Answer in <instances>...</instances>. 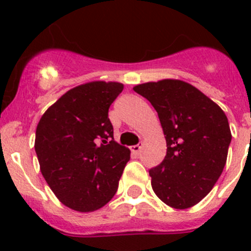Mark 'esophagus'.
<instances>
[{
    "instance_id": "34e87169",
    "label": "esophagus",
    "mask_w": 251,
    "mask_h": 251,
    "mask_svg": "<svg viewBox=\"0 0 251 251\" xmlns=\"http://www.w3.org/2000/svg\"><path fill=\"white\" fill-rule=\"evenodd\" d=\"M142 148H143V142H140V143L136 144V146L131 147V151H132L133 154H136V155H138Z\"/></svg>"
}]
</instances>
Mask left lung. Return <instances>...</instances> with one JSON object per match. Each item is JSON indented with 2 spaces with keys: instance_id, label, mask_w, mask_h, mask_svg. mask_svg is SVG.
<instances>
[{
  "instance_id": "1",
  "label": "left lung",
  "mask_w": 251,
  "mask_h": 251,
  "mask_svg": "<svg viewBox=\"0 0 251 251\" xmlns=\"http://www.w3.org/2000/svg\"><path fill=\"white\" fill-rule=\"evenodd\" d=\"M133 91L156 110L166 155L149 170L151 188L174 209L198 204L224 171L232 140L225 111L191 83L175 78L141 83Z\"/></svg>"
}]
</instances>
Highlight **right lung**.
<instances>
[{
    "instance_id": "obj_1",
    "label": "right lung",
    "mask_w": 251,
    "mask_h": 251,
    "mask_svg": "<svg viewBox=\"0 0 251 251\" xmlns=\"http://www.w3.org/2000/svg\"><path fill=\"white\" fill-rule=\"evenodd\" d=\"M124 90L115 81H91L65 92L40 119L35 151L40 170L58 201L78 212L109 203L130 149L114 141L108 118Z\"/></svg>"
}]
</instances>
